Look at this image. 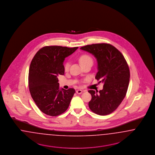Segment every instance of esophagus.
I'll use <instances>...</instances> for the list:
<instances>
[{"label":"esophagus","instance_id":"obj_1","mask_svg":"<svg viewBox=\"0 0 155 155\" xmlns=\"http://www.w3.org/2000/svg\"><path fill=\"white\" fill-rule=\"evenodd\" d=\"M76 92V93H77V94H81L82 93L83 91H82V90H77Z\"/></svg>","mask_w":155,"mask_h":155}]
</instances>
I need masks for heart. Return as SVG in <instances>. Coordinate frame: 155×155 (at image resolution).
<instances>
[{
	"mask_svg": "<svg viewBox=\"0 0 155 155\" xmlns=\"http://www.w3.org/2000/svg\"><path fill=\"white\" fill-rule=\"evenodd\" d=\"M79 62H80V64L82 65H83L84 64L87 63L88 62H93V60L92 58L87 55H81L79 58ZM69 67V64L68 62H67L65 64V70H68V68Z\"/></svg>",
	"mask_w": 155,
	"mask_h": 155,
	"instance_id": "heart-1",
	"label": "heart"
}]
</instances>
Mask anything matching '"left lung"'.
Returning <instances> with one entry per match:
<instances>
[{"label":"left lung","mask_w":155,"mask_h":155,"mask_svg":"<svg viewBox=\"0 0 155 155\" xmlns=\"http://www.w3.org/2000/svg\"><path fill=\"white\" fill-rule=\"evenodd\" d=\"M80 48L94 56L98 70L95 79L104 84L100 91H88L92 97L88 107L96 114H110L126 94L130 76L127 63L121 53L109 44H93Z\"/></svg>","instance_id":"1"}]
</instances>
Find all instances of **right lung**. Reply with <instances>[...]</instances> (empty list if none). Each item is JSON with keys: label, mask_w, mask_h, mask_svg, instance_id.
I'll use <instances>...</instances> for the list:
<instances>
[{"label": "right lung", "mask_w": 155, "mask_h": 155, "mask_svg": "<svg viewBox=\"0 0 155 155\" xmlns=\"http://www.w3.org/2000/svg\"><path fill=\"white\" fill-rule=\"evenodd\" d=\"M78 48L46 46L36 53L31 61L28 76L29 91L37 107L47 115H60L69 107L75 90L60 88L58 76L64 74L65 58Z\"/></svg>", "instance_id": "right-lung-1"}]
</instances>
